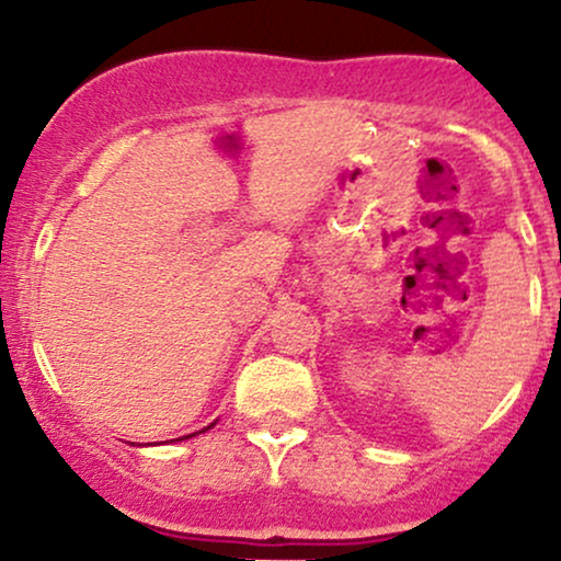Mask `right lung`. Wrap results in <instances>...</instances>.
I'll return each instance as SVG.
<instances>
[{
	"label": "right lung",
	"instance_id": "add662e5",
	"mask_svg": "<svg viewBox=\"0 0 561 561\" xmlns=\"http://www.w3.org/2000/svg\"><path fill=\"white\" fill-rule=\"evenodd\" d=\"M210 427H214V424H210ZM205 430H208V427H205ZM205 430H203V433H205ZM184 437H192V435H184Z\"/></svg>",
	"mask_w": 561,
	"mask_h": 561
}]
</instances>
